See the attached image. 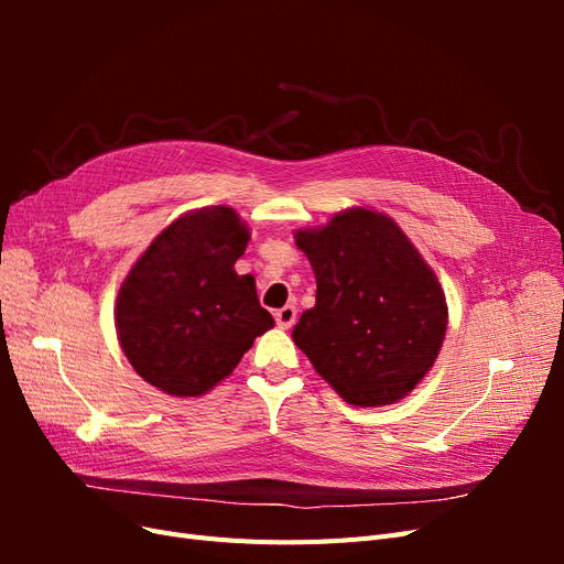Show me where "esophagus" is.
<instances>
[{
	"label": "esophagus",
	"mask_w": 564,
	"mask_h": 564,
	"mask_svg": "<svg viewBox=\"0 0 564 564\" xmlns=\"http://www.w3.org/2000/svg\"><path fill=\"white\" fill-rule=\"evenodd\" d=\"M275 322H278L280 329L294 327V322H296V305H284V308H280V311L275 313Z\"/></svg>",
	"instance_id": "obj_1"
}]
</instances>
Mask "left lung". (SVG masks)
<instances>
[{"label": "left lung", "instance_id": "8db88e82", "mask_svg": "<svg viewBox=\"0 0 564 564\" xmlns=\"http://www.w3.org/2000/svg\"><path fill=\"white\" fill-rule=\"evenodd\" d=\"M296 247L315 270L317 294L294 344L346 402L402 400L445 340L447 303L435 272L395 220L362 207L299 230Z\"/></svg>", "mask_w": 564, "mask_h": 564}]
</instances>
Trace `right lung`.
Returning a JSON list of instances; mask_svg holds the SVG:
<instances>
[{
    "instance_id": "right-lung-1",
    "label": "right lung",
    "mask_w": 564,
    "mask_h": 564,
    "mask_svg": "<svg viewBox=\"0 0 564 564\" xmlns=\"http://www.w3.org/2000/svg\"><path fill=\"white\" fill-rule=\"evenodd\" d=\"M247 242L230 207H204L164 228L129 270L117 294V338L150 386L197 398L275 327L253 278L235 272Z\"/></svg>"
}]
</instances>
